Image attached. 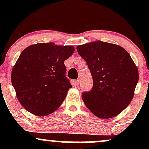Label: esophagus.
Segmentation results:
<instances>
[{
  "label": "esophagus",
  "mask_w": 149,
  "mask_h": 149,
  "mask_svg": "<svg viewBox=\"0 0 149 149\" xmlns=\"http://www.w3.org/2000/svg\"><path fill=\"white\" fill-rule=\"evenodd\" d=\"M79 83H80V80L78 79L76 80V81H75V84H76V85H79Z\"/></svg>",
  "instance_id": "obj_1"
}]
</instances>
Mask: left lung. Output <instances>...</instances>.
Returning <instances> with one entry per match:
<instances>
[{
  "instance_id": "1",
  "label": "left lung",
  "mask_w": 149,
  "mask_h": 149,
  "mask_svg": "<svg viewBox=\"0 0 149 149\" xmlns=\"http://www.w3.org/2000/svg\"><path fill=\"white\" fill-rule=\"evenodd\" d=\"M78 54L87 62L93 87L82 93L89 110L100 118L115 117L129 105L139 80V73L127 51L100 40L78 45Z\"/></svg>"
}]
</instances>
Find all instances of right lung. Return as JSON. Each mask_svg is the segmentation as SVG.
I'll list each match as a JSON object with an SVG mask.
<instances>
[{
    "instance_id": "1",
    "label": "right lung",
    "mask_w": 149,
    "mask_h": 149,
    "mask_svg": "<svg viewBox=\"0 0 149 149\" xmlns=\"http://www.w3.org/2000/svg\"><path fill=\"white\" fill-rule=\"evenodd\" d=\"M73 52V46L53 42L32 45L22 51L12 71L11 80L26 110L44 116L60 107L72 88L64 62Z\"/></svg>"
}]
</instances>
